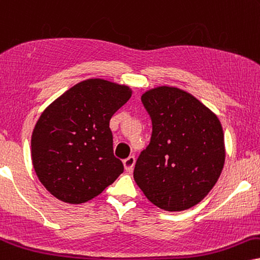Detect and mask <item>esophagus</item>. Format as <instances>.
Returning <instances> with one entry per match:
<instances>
[{
  "instance_id": "34e87169",
  "label": "esophagus",
  "mask_w": 260,
  "mask_h": 260,
  "mask_svg": "<svg viewBox=\"0 0 260 260\" xmlns=\"http://www.w3.org/2000/svg\"><path fill=\"white\" fill-rule=\"evenodd\" d=\"M135 162H136V159L135 156H129V158H126L123 161L124 164V168L126 170L127 172H133L134 170V166H135Z\"/></svg>"
}]
</instances>
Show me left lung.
Segmentation results:
<instances>
[{"label":"left lung","instance_id":"obj_1","mask_svg":"<svg viewBox=\"0 0 260 260\" xmlns=\"http://www.w3.org/2000/svg\"><path fill=\"white\" fill-rule=\"evenodd\" d=\"M141 100L153 131L137 159L134 179L161 210H188L210 193L222 174V124L203 102L176 86L149 89Z\"/></svg>","mask_w":260,"mask_h":260}]
</instances>
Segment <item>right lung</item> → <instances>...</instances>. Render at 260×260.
I'll return each instance as SVG.
<instances>
[{
  "label": "right lung",
  "mask_w": 260,
  "mask_h": 260,
  "mask_svg": "<svg viewBox=\"0 0 260 260\" xmlns=\"http://www.w3.org/2000/svg\"><path fill=\"white\" fill-rule=\"evenodd\" d=\"M133 90L101 78L77 83L42 112L31 136L41 183L67 204L101 194L124 171L113 154L110 120Z\"/></svg>",
  "instance_id": "add662e5"
}]
</instances>
